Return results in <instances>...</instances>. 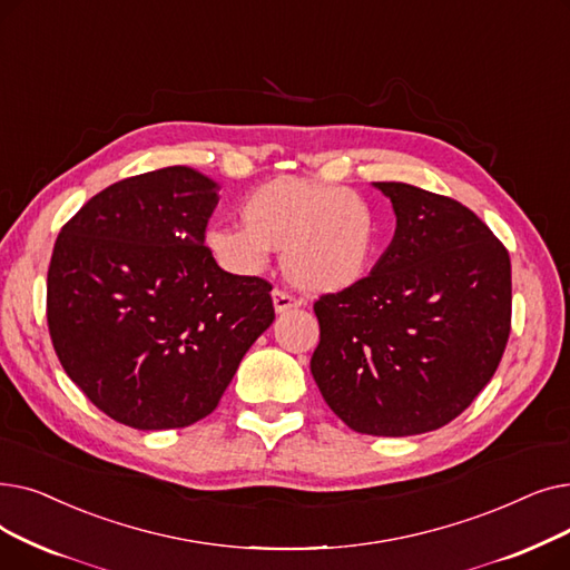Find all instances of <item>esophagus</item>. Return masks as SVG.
<instances>
[{"mask_svg": "<svg viewBox=\"0 0 570 570\" xmlns=\"http://www.w3.org/2000/svg\"><path fill=\"white\" fill-rule=\"evenodd\" d=\"M271 296H274L276 313H287V311H294V308H302L304 306L302 299H296V296H292L285 289H274V292H271Z\"/></svg>", "mask_w": 570, "mask_h": 570, "instance_id": "esophagus-1", "label": "esophagus"}]
</instances>
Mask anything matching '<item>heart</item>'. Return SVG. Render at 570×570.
Instances as JSON below:
<instances>
[{
    "instance_id": "heart-1",
    "label": "heart",
    "mask_w": 570,
    "mask_h": 570,
    "mask_svg": "<svg viewBox=\"0 0 570 570\" xmlns=\"http://www.w3.org/2000/svg\"><path fill=\"white\" fill-rule=\"evenodd\" d=\"M240 225H210L208 253L236 274H257L268 250L292 285L332 294L360 283L375 248V213L352 189L304 178H274L240 202Z\"/></svg>"
}]
</instances>
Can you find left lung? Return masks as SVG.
Returning a JSON list of instances; mask_svg holds the SVG:
<instances>
[{"instance_id":"left-lung-1","label":"left lung","mask_w":570,"mask_h":570,"mask_svg":"<svg viewBox=\"0 0 570 570\" xmlns=\"http://www.w3.org/2000/svg\"><path fill=\"white\" fill-rule=\"evenodd\" d=\"M396 229L371 274L315 302L311 373L368 436H415L464 413L510 334V257L473 210L409 183H373Z\"/></svg>"}]
</instances>
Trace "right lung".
I'll return each instance as SVG.
<instances>
[{"instance_id":"1","label":"right lung","mask_w":570,"mask_h":570,"mask_svg":"<svg viewBox=\"0 0 570 570\" xmlns=\"http://www.w3.org/2000/svg\"><path fill=\"white\" fill-rule=\"evenodd\" d=\"M220 185L167 167L108 185L62 227L48 330L71 381L141 431L210 415L276 313L271 285L227 274L204 246Z\"/></svg>"}]
</instances>
